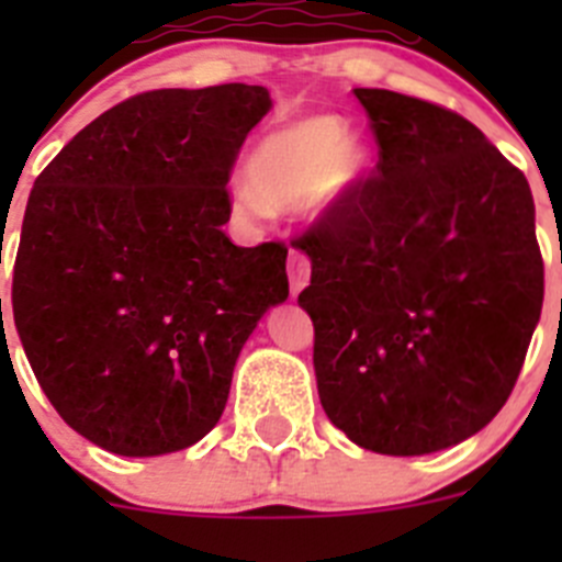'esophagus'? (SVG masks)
<instances>
[{
    "mask_svg": "<svg viewBox=\"0 0 562 562\" xmlns=\"http://www.w3.org/2000/svg\"><path fill=\"white\" fill-rule=\"evenodd\" d=\"M286 276H290V292L295 297L297 292L304 290L306 281H310V258L304 252L292 250L290 261H286Z\"/></svg>",
    "mask_w": 562,
    "mask_h": 562,
    "instance_id": "1",
    "label": "esophagus"
}]
</instances>
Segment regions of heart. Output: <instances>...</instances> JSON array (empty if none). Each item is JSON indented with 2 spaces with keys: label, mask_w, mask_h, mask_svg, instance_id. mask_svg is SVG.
I'll use <instances>...</instances> for the list:
<instances>
[{
  "label": "heart",
  "mask_w": 562,
  "mask_h": 562,
  "mask_svg": "<svg viewBox=\"0 0 562 562\" xmlns=\"http://www.w3.org/2000/svg\"><path fill=\"white\" fill-rule=\"evenodd\" d=\"M369 146L335 114H306L265 134L245 160L247 188L236 191L245 213L297 211L335 216L369 173Z\"/></svg>",
  "instance_id": "heart-1"
}]
</instances>
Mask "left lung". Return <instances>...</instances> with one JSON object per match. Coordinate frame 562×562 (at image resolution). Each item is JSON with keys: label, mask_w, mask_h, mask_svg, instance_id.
I'll return each mask as SVG.
<instances>
[{"label": "left lung", "mask_w": 562, "mask_h": 562, "mask_svg": "<svg viewBox=\"0 0 562 562\" xmlns=\"http://www.w3.org/2000/svg\"><path fill=\"white\" fill-rule=\"evenodd\" d=\"M376 177L295 247L315 324L317 396L362 450L453 448L504 408L543 310L524 173L461 114L355 89Z\"/></svg>", "instance_id": "left-lung-1"}]
</instances>
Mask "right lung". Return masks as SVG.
<instances>
[{"label":"right lung","mask_w":562,"mask_h":562,"mask_svg":"<svg viewBox=\"0 0 562 562\" xmlns=\"http://www.w3.org/2000/svg\"><path fill=\"white\" fill-rule=\"evenodd\" d=\"M270 109L247 83L143 92L81 128L30 191L13 324L53 408L109 453L211 434L241 346L290 297L284 245L222 231L231 166Z\"/></svg>","instance_id":"right-lung-1"}]
</instances>
